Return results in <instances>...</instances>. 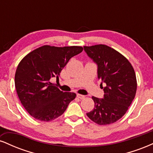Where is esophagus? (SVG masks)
<instances>
[{"label":"esophagus","instance_id":"1","mask_svg":"<svg viewBox=\"0 0 153 153\" xmlns=\"http://www.w3.org/2000/svg\"><path fill=\"white\" fill-rule=\"evenodd\" d=\"M77 97L78 98V99H85V96H83V95H82V94H77Z\"/></svg>","mask_w":153,"mask_h":153}]
</instances>
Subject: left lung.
I'll return each mask as SVG.
<instances>
[{
    "label": "left lung",
    "instance_id": "left-lung-1",
    "mask_svg": "<svg viewBox=\"0 0 153 153\" xmlns=\"http://www.w3.org/2000/svg\"><path fill=\"white\" fill-rule=\"evenodd\" d=\"M83 47L98 65L99 78L106 84L103 98L93 96L94 108L86 114L99 125L113 124L125 114L134 99L137 86L134 70L124 55L107 45Z\"/></svg>",
    "mask_w": 153,
    "mask_h": 153
}]
</instances>
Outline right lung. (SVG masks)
Segmentation results:
<instances>
[{"label": "right lung", "instance_id": "obj_1", "mask_svg": "<svg viewBox=\"0 0 153 153\" xmlns=\"http://www.w3.org/2000/svg\"><path fill=\"white\" fill-rule=\"evenodd\" d=\"M83 50L80 46L58 47L44 45L27 54L19 62L15 87L28 113L42 122H50L65 111L75 93L63 92L51 82L73 56Z\"/></svg>", "mask_w": 153, "mask_h": 153}]
</instances>
